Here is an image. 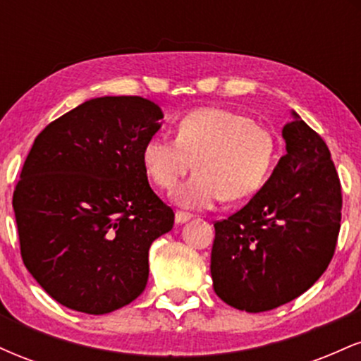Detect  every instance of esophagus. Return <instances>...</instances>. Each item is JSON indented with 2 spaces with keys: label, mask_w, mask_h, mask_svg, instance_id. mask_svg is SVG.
Here are the masks:
<instances>
[{
  "label": "esophagus",
  "mask_w": 361,
  "mask_h": 361,
  "mask_svg": "<svg viewBox=\"0 0 361 361\" xmlns=\"http://www.w3.org/2000/svg\"><path fill=\"white\" fill-rule=\"evenodd\" d=\"M190 219H192V214H186V212H176L175 214L176 224H183L186 221H190Z\"/></svg>",
  "instance_id": "obj_1"
}]
</instances>
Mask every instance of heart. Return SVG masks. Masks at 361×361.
I'll list each match as a JSON object with an SVG mask.
<instances>
[{"mask_svg": "<svg viewBox=\"0 0 361 361\" xmlns=\"http://www.w3.org/2000/svg\"><path fill=\"white\" fill-rule=\"evenodd\" d=\"M273 159L275 139L267 127L217 106L188 111L178 122L176 139L154 135L142 149L144 168L163 190L175 188L195 163L198 171L175 193L188 209H209L222 197H252L270 175Z\"/></svg>", "mask_w": 361, "mask_h": 361, "instance_id": "heart-1", "label": "heart"}]
</instances>
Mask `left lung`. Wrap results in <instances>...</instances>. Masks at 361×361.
Listing matches in <instances>:
<instances>
[{
  "mask_svg": "<svg viewBox=\"0 0 361 361\" xmlns=\"http://www.w3.org/2000/svg\"><path fill=\"white\" fill-rule=\"evenodd\" d=\"M281 135L287 154L270 180L214 224V290L246 312L280 307L312 287L333 259L341 227V183L326 142L297 114Z\"/></svg>",
  "mask_w": 361,
  "mask_h": 361,
  "instance_id": "obj_1",
  "label": "left lung"
}]
</instances>
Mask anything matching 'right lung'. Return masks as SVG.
<instances>
[{
  "mask_svg": "<svg viewBox=\"0 0 361 361\" xmlns=\"http://www.w3.org/2000/svg\"><path fill=\"white\" fill-rule=\"evenodd\" d=\"M161 118L146 98H93L35 137L13 192L20 252L66 307L100 316L146 288L149 247L175 224L142 163Z\"/></svg>",
  "mask_w": 361,
  "mask_h": 361,
  "instance_id": "right-lung-1",
  "label": "right lung"
}]
</instances>
